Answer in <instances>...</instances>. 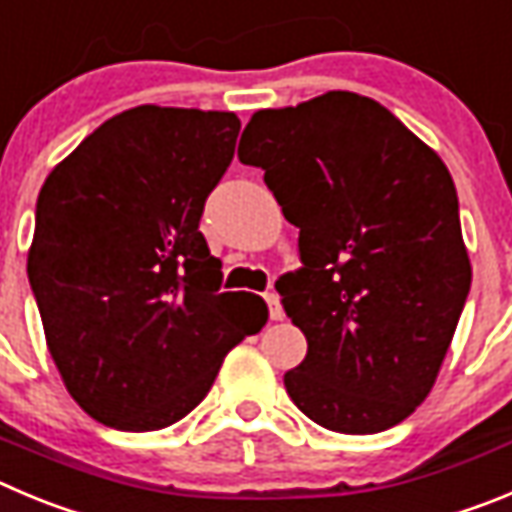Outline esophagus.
Returning a JSON list of instances; mask_svg holds the SVG:
<instances>
[{
  "label": "esophagus",
  "instance_id": "esophagus-1",
  "mask_svg": "<svg viewBox=\"0 0 512 512\" xmlns=\"http://www.w3.org/2000/svg\"><path fill=\"white\" fill-rule=\"evenodd\" d=\"M265 303H267V310H270L272 321H283L285 310H283V305H280L278 295H275V293H265Z\"/></svg>",
  "mask_w": 512,
  "mask_h": 512
}]
</instances>
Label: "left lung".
Instances as JSON below:
<instances>
[{
  "instance_id": "8db88e82",
  "label": "left lung",
  "mask_w": 512,
  "mask_h": 512,
  "mask_svg": "<svg viewBox=\"0 0 512 512\" xmlns=\"http://www.w3.org/2000/svg\"><path fill=\"white\" fill-rule=\"evenodd\" d=\"M265 171L303 267L280 288L305 333L285 374L295 407L341 434H374L427 399L470 293L455 181L394 113L331 90L257 111L237 148Z\"/></svg>"
}]
</instances>
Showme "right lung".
I'll list each match as a JSON object with an SVG mask.
<instances>
[{
    "label": "right lung",
    "instance_id": "obj_1",
    "mask_svg": "<svg viewBox=\"0 0 512 512\" xmlns=\"http://www.w3.org/2000/svg\"><path fill=\"white\" fill-rule=\"evenodd\" d=\"M237 133L234 113L138 105L42 186L30 288L70 396L105 427L179 422L267 323L260 295L219 293V260L199 232Z\"/></svg>",
    "mask_w": 512,
    "mask_h": 512
}]
</instances>
